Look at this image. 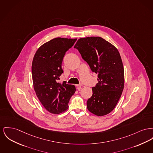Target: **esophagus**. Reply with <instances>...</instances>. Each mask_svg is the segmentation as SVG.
<instances>
[{
  "label": "esophagus",
  "instance_id": "34e87169",
  "mask_svg": "<svg viewBox=\"0 0 153 153\" xmlns=\"http://www.w3.org/2000/svg\"><path fill=\"white\" fill-rule=\"evenodd\" d=\"M77 85V89L78 90H80L81 89V87L82 86V85L81 84H78V85Z\"/></svg>",
  "mask_w": 153,
  "mask_h": 153
}]
</instances>
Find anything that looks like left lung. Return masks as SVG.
Segmentation results:
<instances>
[{"mask_svg": "<svg viewBox=\"0 0 153 153\" xmlns=\"http://www.w3.org/2000/svg\"><path fill=\"white\" fill-rule=\"evenodd\" d=\"M92 72L98 74V82L87 102L92 113L102 116L116 107L124 85V70L120 54L111 43L100 37L79 39L74 46Z\"/></svg>", "mask_w": 153, "mask_h": 153, "instance_id": "8db88e82", "label": "left lung"}]
</instances>
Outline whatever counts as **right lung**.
Segmentation results:
<instances>
[{"label": "right lung", "instance_id": "1", "mask_svg": "<svg viewBox=\"0 0 153 153\" xmlns=\"http://www.w3.org/2000/svg\"><path fill=\"white\" fill-rule=\"evenodd\" d=\"M77 39L57 37L45 43L36 51L32 65L34 90L37 98L49 112L59 114L66 111L76 91L73 85L58 82L63 73L64 55Z\"/></svg>", "mask_w": 153, "mask_h": 153}]
</instances>
